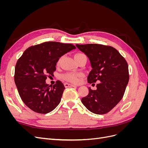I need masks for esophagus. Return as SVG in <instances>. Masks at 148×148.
<instances>
[{
    "label": "esophagus",
    "instance_id": "1",
    "mask_svg": "<svg viewBox=\"0 0 148 148\" xmlns=\"http://www.w3.org/2000/svg\"><path fill=\"white\" fill-rule=\"evenodd\" d=\"M64 85H65V86L66 88H71V87H75L76 86L75 85H74V84H71L67 83H65L64 84Z\"/></svg>",
    "mask_w": 148,
    "mask_h": 148
}]
</instances>
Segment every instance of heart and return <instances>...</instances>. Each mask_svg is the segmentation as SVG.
Wrapping results in <instances>:
<instances>
[{
	"label": "heart",
	"instance_id": "b5f03b06",
	"mask_svg": "<svg viewBox=\"0 0 148 148\" xmlns=\"http://www.w3.org/2000/svg\"><path fill=\"white\" fill-rule=\"evenodd\" d=\"M83 54L82 53H77L75 54L74 56V59L76 57H78L79 56H81ZM60 60H61V58L58 60L57 61V65H59L60 62ZM82 77V73H66L65 75H63V78L66 81L71 82V83H77L79 80V78Z\"/></svg>",
	"mask_w": 148,
	"mask_h": 148
}]
</instances>
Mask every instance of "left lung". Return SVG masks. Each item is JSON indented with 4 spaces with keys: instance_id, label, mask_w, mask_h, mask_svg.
Instances as JSON below:
<instances>
[{
    "instance_id": "1",
    "label": "left lung",
    "mask_w": 148,
    "mask_h": 148,
    "mask_svg": "<svg viewBox=\"0 0 148 148\" xmlns=\"http://www.w3.org/2000/svg\"><path fill=\"white\" fill-rule=\"evenodd\" d=\"M90 61L89 83H96V90L89 88L83 104L91 112L105 114L122 99L129 81L128 65L124 57L113 47L98 44H76Z\"/></svg>"
}]
</instances>
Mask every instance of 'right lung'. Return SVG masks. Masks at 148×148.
Wrapping results in <instances>:
<instances>
[{"instance_id": "right-lung-1", "label": "right lung", "mask_w": 148, "mask_h": 148, "mask_svg": "<svg viewBox=\"0 0 148 148\" xmlns=\"http://www.w3.org/2000/svg\"><path fill=\"white\" fill-rule=\"evenodd\" d=\"M76 47L71 44L45 42L28 48L18 60L14 79L25 105L35 112L47 114L59 104L65 89L60 81L46 84L47 75H53L60 58Z\"/></svg>"}]
</instances>
